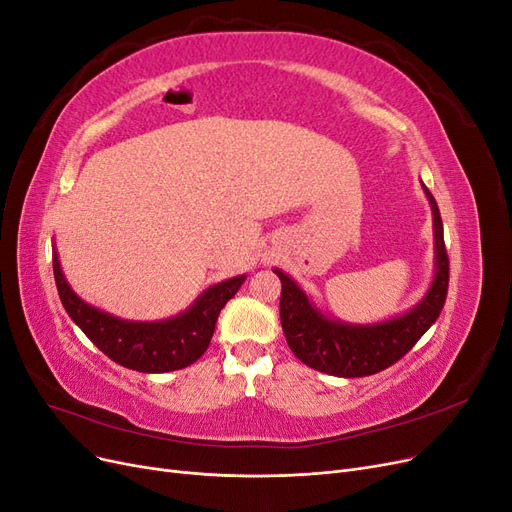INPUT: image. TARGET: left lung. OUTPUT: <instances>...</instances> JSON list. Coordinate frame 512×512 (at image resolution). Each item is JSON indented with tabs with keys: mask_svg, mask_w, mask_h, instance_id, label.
Wrapping results in <instances>:
<instances>
[{
	"mask_svg": "<svg viewBox=\"0 0 512 512\" xmlns=\"http://www.w3.org/2000/svg\"><path fill=\"white\" fill-rule=\"evenodd\" d=\"M421 185L433 215V280L421 301L404 314L367 324L346 322L324 314L288 273L273 269L282 282L280 318L286 342L307 367L339 378L378 374L397 363L438 320L448 290V256L436 198L423 181Z\"/></svg>",
	"mask_w": 512,
	"mask_h": 512,
	"instance_id": "left-lung-1",
	"label": "left lung"
}]
</instances>
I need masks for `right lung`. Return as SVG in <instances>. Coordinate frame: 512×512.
Masks as SVG:
<instances>
[{
	"mask_svg": "<svg viewBox=\"0 0 512 512\" xmlns=\"http://www.w3.org/2000/svg\"><path fill=\"white\" fill-rule=\"evenodd\" d=\"M53 273L61 305L91 342L123 367L143 374H166L196 363L209 348L222 307L235 297L247 275H237L203 290L177 316L164 320H126L83 301L68 284L57 247Z\"/></svg>",
	"mask_w": 512,
	"mask_h": 512,
	"instance_id": "1",
	"label": "right lung"
}]
</instances>
